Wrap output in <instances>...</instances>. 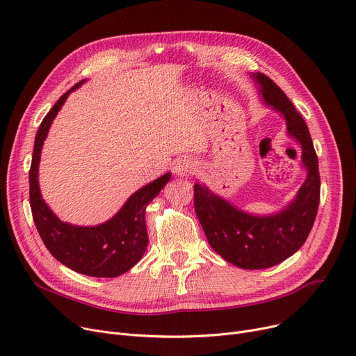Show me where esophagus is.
<instances>
[{
  "label": "esophagus",
  "instance_id": "obj_1",
  "mask_svg": "<svg viewBox=\"0 0 356 356\" xmlns=\"http://www.w3.org/2000/svg\"><path fill=\"white\" fill-rule=\"evenodd\" d=\"M195 168H196V164H195V161H193L192 159H189V157H181V159H179V160L176 161V164H175V173H176L177 176H180V177H181V176L186 177V176L193 175Z\"/></svg>",
  "mask_w": 356,
  "mask_h": 356
}]
</instances>
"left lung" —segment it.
Wrapping results in <instances>:
<instances>
[{"instance_id": "1", "label": "left lung", "mask_w": 356, "mask_h": 356, "mask_svg": "<svg viewBox=\"0 0 356 356\" xmlns=\"http://www.w3.org/2000/svg\"><path fill=\"white\" fill-rule=\"evenodd\" d=\"M268 105L286 118L287 131L302 144L307 179L289 207L273 216H252L196 183L195 211L209 245L228 263L244 270L277 266L291 257L307 239L321 200L319 163L309 128L286 93L264 73L252 74Z\"/></svg>"}]
</instances>
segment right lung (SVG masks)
<instances>
[{"label":"right lung","mask_w":356,"mask_h":356,"mask_svg":"<svg viewBox=\"0 0 356 356\" xmlns=\"http://www.w3.org/2000/svg\"><path fill=\"white\" fill-rule=\"evenodd\" d=\"M83 81L72 86L59 98L37 129L30 167V207L35 228L49 252L70 270L90 277H118L133 268L145 252L148 236L145 208L165 183L170 173L159 177L131 196L121 211L97 227H74L58 219L44 203L39 189L40 152L47 131L69 93Z\"/></svg>","instance_id":"obj_1"}]
</instances>
